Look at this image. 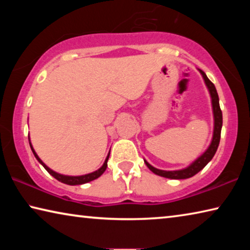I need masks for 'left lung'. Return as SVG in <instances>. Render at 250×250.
<instances>
[{"instance_id": "left-lung-1", "label": "left lung", "mask_w": 250, "mask_h": 250, "mask_svg": "<svg viewBox=\"0 0 250 250\" xmlns=\"http://www.w3.org/2000/svg\"><path fill=\"white\" fill-rule=\"evenodd\" d=\"M198 71H200L203 79H204L207 90H208L209 96H210L211 109H213V118H214L213 138H211V141L209 143L208 147H207V149L203 152V153L198 156L196 160H194L188 167L181 168V170H174V171L160 170V168L152 167L147 161L145 160V163L146 164V167H149L154 174L159 176H163V177H167V179H172V180H184V179H188V177H192L206 167V164L213 159V156L217 151L219 140H221V131L223 126V115H222L221 107H219V98H218L216 88H215L214 83L207 78V76L204 71L201 69H198Z\"/></svg>"}]
</instances>
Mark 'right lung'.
Here are the masks:
<instances>
[{"label": "right lung", "instance_id": "right-lung-1", "mask_svg": "<svg viewBox=\"0 0 250 250\" xmlns=\"http://www.w3.org/2000/svg\"><path fill=\"white\" fill-rule=\"evenodd\" d=\"M28 141H29V146H31V149H32V152H33L34 156H35L36 160L39 161V162L42 164V166H43V167H45V170L47 171L50 175L54 176L55 179L58 180L59 182H62V183L67 184V185H82V184H84V183H88V182H91V181H94V180H96V179H98L99 176L103 175V173L105 171V168H107V167H108L107 163H108V159H109V155H110V151H109V153H108V155H107V158H105V160H104L103 167H99L98 170H96L95 172L88 173V174H84V175H76V176H75V175H65V174H61V173H57V172L53 171L52 168H49V167H48L47 166H46V164L43 162V161H42V160L40 159V156L37 155V153L35 152V150H34V147H33V146H32L31 139H29V135H28Z\"/></svg>", "mask_w": 250, "mask_h": 250}]
</instances>
